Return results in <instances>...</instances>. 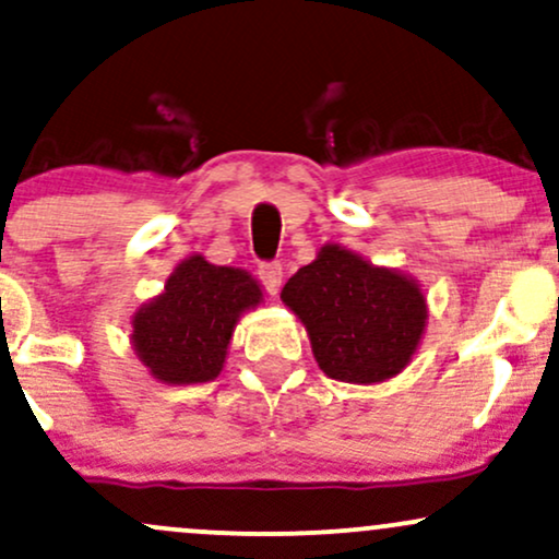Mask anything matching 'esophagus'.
Here are the masks:
<instances>
[{
    "mask_svg": "<svg viewBox=\"0 0 559 559\" xmlns=\"http://www.w3.org/2000/svg\"><path fill=\"white\" fill-rule=\"evenodd\" d=\"M258 275H260L262 286H265L267 292H271L275 297V294H278V288H281V281H284V267H281L278 262H265V265H260Z\"/></svg>",
    "mask_w": 559,
    "mask_h": 559,
    "instance_id": "obj_1",
    "label": "esophagus"
}]
</instances>
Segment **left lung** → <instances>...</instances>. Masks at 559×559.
Segmentation results:
<instances>
[{
	"label": "left lung",
	"mask_w": 559,
	"mask_h": 559,
	"mask_svg": "<svg viewBox=\"0 0 559 559\" xmlns=\"http://www.w3.org/2000/svg\"><path fill=\"white\" fill-rule=\"evenodd\" d=\"M281 299L305 325L318 368L344 383H383L407 368L428 323L413 275L323 243L286 281Z\"/></svg>",
	"instance_id": "8db88e82"
}]
</instances>
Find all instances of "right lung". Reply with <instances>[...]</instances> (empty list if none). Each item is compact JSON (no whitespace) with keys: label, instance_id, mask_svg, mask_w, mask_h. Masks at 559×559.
I'll use <instances>...</instances> for the list:
<instances>
[{"label":"right lung","instance_id":"right-lung-1","mask_svg":"<svg viewBox=\"0 0 559 559\" xmlns=\"http://www.w3.org/2000/svg\"><path fill=\"white\" fill-rule=\"evenodd\" d=\"M260 301V281L247 271L191 254L163 292L133 312L131 346L150 376L168 386L215 381L236 323Z\"/></svg>","mask_w":559,"mask_h":559}]
</instances>
